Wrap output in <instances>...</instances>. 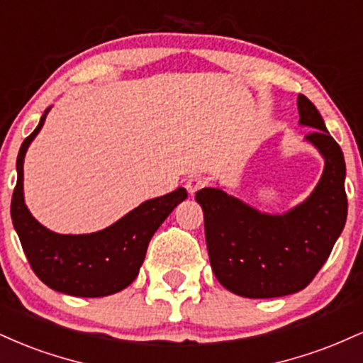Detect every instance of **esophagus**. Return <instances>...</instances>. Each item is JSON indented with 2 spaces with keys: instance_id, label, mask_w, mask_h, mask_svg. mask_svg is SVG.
<instances>
[{
  "instance_id": "34e87169",
  "label": "esophagus",
  "mask_w": 363,
  "mask_h": 363,
  "mask_svg": "<svg viewBox=\"0 0 363 363\" xmlns=\"http://www.w3.org/2000/svg\"><path fill=\"white\" fill-rule=\"evenodd\" d=\"M206 186H208V179L205 176H193V177L187 179V182H186L187 191H189L191 194L198 193L199 189H203V187H206Z\"/></svg>"
}]
</instances>
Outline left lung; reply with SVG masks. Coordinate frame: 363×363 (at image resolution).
<instances>
[{
  "label": "left lung",
  "instance_id": "obj_1",
  "mask_svg": "<svg viewBox=\"0 0 363 363\" xmlns=\"http://www.w3.org/2000/svg\"><path fill=\"white\" fill-rule=\"evenodd\" d=\"M298 123L324 157V172L306 201L283 215L261 213L216 187L196 193L205 215L211 269L232 294L273 298L306 289L323 268L347 222L345 157L319 111L297 99Z\"/></svg>",
  "mask_w": 363,
  "mask_h": 363
}]
</instances>
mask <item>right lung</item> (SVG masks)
Returning <instances> with one entry per match:
<instances>
[{"label":"right lung","instance_id":"right-lung-1","mask_svg":"<svg viewBox=\"0 0 363 363\" xmlns=\"http://www.w3.org/2000/svg\"><path fill=\"white\" fill-rule=\"evenodd\" d=\"M39 124L20 147L16 158V186L11 198V220L30 268L49 289L73 297H106L118 294L138 277L150 239L179 203L184 187L148 199L104 230L85 235L51 232L30 215L23 201V158L28 145L44 126Z\"/></svg>","mask_w":363,"mask_h":363}]
</instances>
